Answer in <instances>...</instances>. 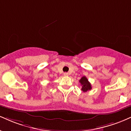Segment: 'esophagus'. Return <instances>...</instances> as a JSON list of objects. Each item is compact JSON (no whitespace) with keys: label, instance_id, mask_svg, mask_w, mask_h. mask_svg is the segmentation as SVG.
<instances>
[{"label":"esophagus","instance_id":"esophagus-1","mask_svg":"<svg viewBox=\"0 0 131 131\" xmlns=\"http://www.w3.org/2000/svg\"><path fill=\"white\" fill-rule=\"evenodd\" d=\"M63 75L64 76H68V72H64Z\"/></svg>","mask_w":131,"mask_h":131}]
</instances>
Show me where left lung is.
I'll list each match as a JSON object with an SVG mask.
<instances>
[{
    "instance_id": "8db88e82",
    "label": "left lung",
    "mask_w": 131,
    "mask_h": 131,
    "mask_svg": "<svg viewBox=\"0 0 131 131\" xmlns=\"http://www.w3.org/2000/svg\"><path fill=\"white\" fill-rule=\"evenodd\" d=\"M79 82L81 83L82 85V90L83 92H86V91L90 90L91 89V85L88 81L87 78L85 76H83L80 79Z\"/></svg>"
}]
</instances>
